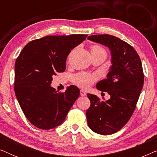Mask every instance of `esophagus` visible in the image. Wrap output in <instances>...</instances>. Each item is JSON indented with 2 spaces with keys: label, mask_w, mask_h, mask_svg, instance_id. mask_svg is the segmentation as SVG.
<instances>
[{
  "label": "esophagus",
  "mask_w": 157,
  "mask_h": 157,
  "mask_svg": "<svg viewBox=\"0 0 157 157\" xmlns=\"http://www.w3.org/2000/svg\"><path fill=\"white\" fill-rule=\"evenodd\" d=\"M80 94H81V96H85L86 95V92L83 91V90H81Z\"/></svg>",
  "instance_id": "34e87169"
}]
</instances>
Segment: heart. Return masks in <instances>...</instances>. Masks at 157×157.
<instances>
[{
  "label": "heart",
  "instance_id": "obj_1",
  "mask_svg": "<svg viewBox=\"0 0 157 157\" xmlns=\"http://www.w3.org/2000/svg\"><path fill=\"white\" fill-rule=\"evenodd\" d=\"M90 51H91V54H95V53H105L106 55V51L104 50L102 47L99 46L94 45L90 47ZM98 76L94 74H89V73H78L72 77V81L74 84L78 86L83 88V89H86L90 86L93 84L95 81H97Z\"/></svg>",
  "mask_w": 157,
  "mask_h": 157
}]
</instances>
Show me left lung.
<instances>
[{
    "label": "left lung",
    "mask_w": 157,
    "mask_h": 157,
    "mask_svg": "<svg viewBox=\"0 0 157 157\" xmlns=\"http://www.w3.org/2000/svg\"><path fill=\"white\" fill-rule=\"evenodd\" d=\"M88 39L108 47L111 66L107 78L96 84L97 89L107 92L110 98L101 101L96 95L87 94L91 101L87 123L98 134H112L124 127L136 108L144 80L142 64L136 50L116 36L93 35Z\"/></svg>",
    "instance_id": "1"
}]
</instances>
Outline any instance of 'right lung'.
I'll list each match as a JSON object with an SVG mask.
<instances>
[{
  "mask_svg": "<svg viewBox=\"0 0 157 157\" xmlns=\"http://www.w3.org/2000/svg\"><path fill=\"white\" fill-rule=\"evenodd\" d=\"M87 37L84 34L48 36L29 42L15 63V94L31 123L41 129H51L63 123L79 97L78 87L70 86L59 93L51 86L53 76L66 70L72 49Z\"/></svg>",
  "mask_w": 157,
  "mask_h": 157,
  "instance_id": "1",
  "label": "right lung"
}]
</instances>
